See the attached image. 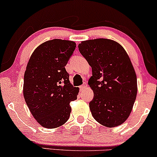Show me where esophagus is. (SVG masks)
<instances>
[{
  "label": "esophagus",
  "instance_id": "1",
  "mask_svg": "<svg viewBox=\"0 0 157 157\" xmlns=\"http://www.w3.org/2000/svg\"><path fill=\"white\" fill-rule=\"evenodd\" d=\"M87 87V83H86V82H84L83 84L82 85V86H80V89H85V88H86Z\"/></svg>",
  "mask_w": 157,
  "mask_h": 157
}]
</instances>
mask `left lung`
I'll use <instances>...</instances> for the list:
<instances>
[{"instance_id":"8db88e82","label":"left lung","mask_w":157,"mask_h":157,"mask_svg":"<svg viewBox=\"0 0 157 157\" xmlns=\"http://www.w3.org/2000/svg\"><path fill=\"white\" fill-rule=\"evenodd\" d=\"M79 51L92 69L89 85L94 91L89 102L93 117L106 127L127 120L137 94L136 75L125 50L112 40L82 41Z\"/></svg>"}]
</instances>
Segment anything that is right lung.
I'll use <instances>...</instances> for the list:
<instances>
[{
  "instance_id": "1",
  "label": "right lung",
  "mask_w": 157,
  "mask_h": 157,
  "mask_svg": "<svg viewBox=\"0 0 157 157\" xmlns=\"http://www.w3.org/2000/svg\"><path fill=\"white\" fill-rule=\"evenodd\" d=\"M73 41L54 39L34 51L24 74L23 96L32 114L40 125L55 128L63 125L71 113L70 102L79 89L69 82L65 66L73 55Z\"/></svg>"
}]
</instances>
